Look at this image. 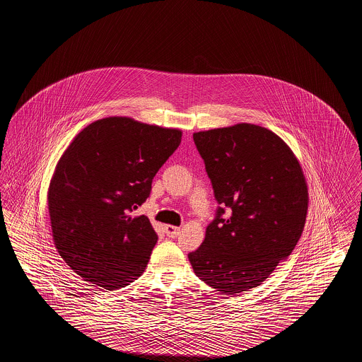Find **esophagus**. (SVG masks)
<instances>
[{
    "mask_svg": "<svg viewBox=\"0 0 362 362\" xmlns=\"http://www.w3.org/2000/svg\"><path fill=\"white\" fill-rule=\"evenodd\" d=\"M164 230H165V235L168 236V238H176L179 233H180V228H177V226H173V225H165L164 226Z\"/></svg>",
    "mask_w": 362,
    "mask_h": 362,
    "instance_id": "obj_1",
    "label": "esophagus"
}]
</instances>
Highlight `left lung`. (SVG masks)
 <instances>
[{
    "label": "left lung",
    "instance_id": "left-lung-1",
    "mask_svg": "<svg viewBox=\"0 0 362 362\" xmlns=\"http://www.w3.org/2000/svg\"><path fill=\"white\" fill-rule=\"evenodd\" d=\"M192 138L220 206L189 263L213 289L247 292L301 238L308 209L304 173L291 148L262 126L239 123Z\"/></svg>",
    "mask_w": 362,
    "mask_h": 362
}]
</instances>
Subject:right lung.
Returning <instances> with one entry per match:
<instances>
[{
    "mask_svg": "<svg viewBox=\"0 0 362 362\" xmlns=\"http://www.w3.org/2000/svg\"><path fill=\"white\" fill-rule=\"evenodd\" d=\"M182 132L124 117L88 124L52 175L47 202L52 239L70 269L105 291L141 276L157 241L146 216H133Z\"/></svg>",
    "mask_w": 362,
    "mask_h": 362,
    "instance_id": "add662e5",
    "label": "right lung"
}]
</instances>
